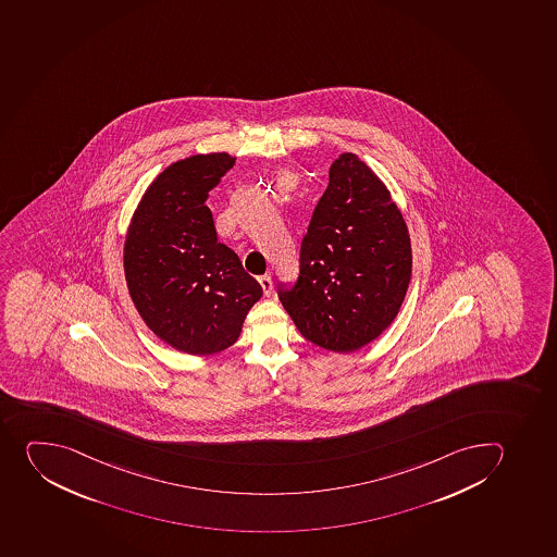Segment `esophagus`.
Wrapping results in <instances>:
<instances>
[{
    "label": "esophagus",
    "instance_id": "1",
    "mask_svg": "<svg viewBox=\"0 0 557 557\" xmlns=\"http://www.w3.org/2000/svg\"><path fill=\"white\" fill-rule=\"evenodd\" d=\"M258 281H260L261 288H263V294H265V296H271V294H272V277L269 276V274H265V276L258 277Z\"/></svg>",
    "mask_w": 557,
    "mask_h": 557
}]
</instances>
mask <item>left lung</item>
<instances>
[{"label": "left lung", "mask_w": 557, "mask_h": 557, "mask_svg": "<svg viewBox=\"0 0 557 557\" xmlns=\"http://www.w3.org/2000/svg\"><path fill=\"white\" fill-rule=\"evenodd\" d=\"M299 261L296 285L277 294L311 344L357 351L398 315L412 276L409 230L387 186L355 153L330 166Z\"/></svg>", "instance_id": "8db88e82"}]
</instances>
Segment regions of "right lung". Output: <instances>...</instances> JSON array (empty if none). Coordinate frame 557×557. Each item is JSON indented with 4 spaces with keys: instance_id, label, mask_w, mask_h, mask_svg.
Listing matches in <instances>:
<instances>
[{
    "instance_id": "right-lung-1",
    "label": "right lung",
    "mask_w": 557,
    "mask_h": 557,
    "mask_svg": "<svg viewBox=\"0 0 557 557\" xmlns=\"http://www.w3.org/2000/svg\"><path fill=\"white\" fill-rule=\"evenodd\" d=\"M233 164L230 153L213 152L166 166L139 200L123 246L128 294L145 324L197 357L233 346L263 294L235 250L216 240L206 206Z\"/></svg>"
}]
</instances>
